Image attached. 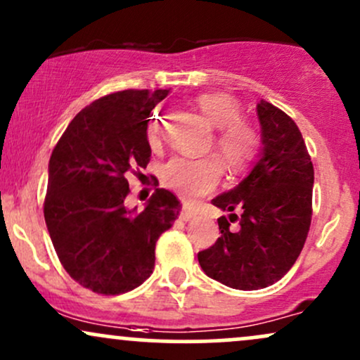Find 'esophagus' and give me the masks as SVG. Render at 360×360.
Returning <instances> with one entry per match:
<instances>
[{
	"label": "esophagus",
	"instance_id": "obj_1",
	"mask_svg": "<svg viewBox=\"0 0 360 360\" xmlns=\"http://www.w3.org/2000/svg\"><path fill=\"white\" fill-rule=\"evenodd\" d=\"M181 220L183 221H189V220H193L194 217H196V212H194V210H191V208H183L181 210Z\"/></svg>",
	"mask_w": 360,
	"mask_h": 360
}]
</instances>
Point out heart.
I'll return each mask as SVG.
<instances>
[{"label": "heart", "instance_id": "obj_1", "mask_svg": "<svg viewBox=\"0 0 360 360\" xmlns=\"http://www.w3.org/2000/svg\"><path fill=\"white\" fill-rule=\"evenodd\" d=\"M200 110L217 127L214 146L230 171L245 169L260 150V134L254 125L240 118V106L225 93L201 94L196 100ZM160 113L152 115L147 127V139L152 146L159 142ZM223 174V164L217 155L176 157L164 167L162 183L179 194L184 201L212 193Z\"/></svg>", "mask_w": 360, "mask_h": 360}]
</instances>
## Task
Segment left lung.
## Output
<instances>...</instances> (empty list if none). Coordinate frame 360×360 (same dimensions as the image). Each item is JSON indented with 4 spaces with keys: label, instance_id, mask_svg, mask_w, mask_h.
I'll return each mask as SVG.
<instances>
[{
    "label": "left lung",
    "instance_id": "8db88e82",
    "mask_svg": "<svg viewBox=\"0 0 360 360\" xmlns=\"http://www.w3.org/2000/svg\"><path fill=\"white\" fill-rule=\"evenodd\" d=\"M262 154L250 174L212 203L226 212L218 218L221 237L198 252L201 269L225 286L254 291L274 284L296 262L311 225V157L295 120L260 100ZM237 221L239 229L229 226Z\"/></svg>",
    "mask_w": 360,
    "mask_h": 360
}]
</instances>
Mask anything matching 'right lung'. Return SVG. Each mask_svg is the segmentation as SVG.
I'll return each instance as SVG.
<instances>
[{
	"label": "right lung",
	"mask_w": 360,
	"mask_h": 360,
	"mask_svg": "<svg viewBox=\"0 0 360 360\" xmlns=\"http://www.w3.org/2000/svg\"><path fill=\"white\" fill-rule=\"evenodd\" d=\"M167 93L106 94L74 117L52 150L45 223L68 274L98 295L140 286L154 271L157 240L181 212L179 200L160 188L143 212L125 208V174L147 167V118Z\"/></svg>",
	"instance_id": "obj_1"
}]
</instances>
